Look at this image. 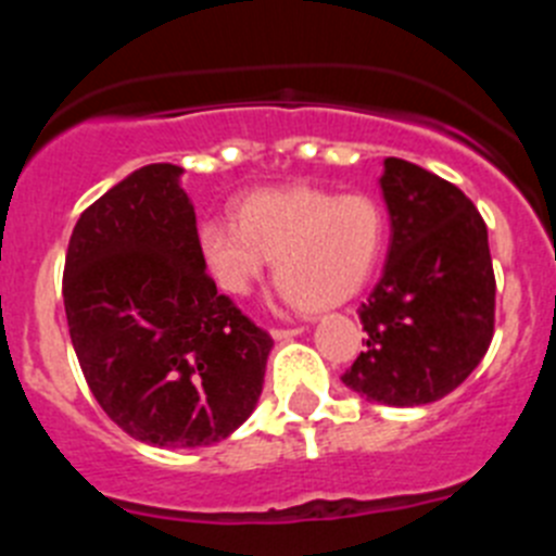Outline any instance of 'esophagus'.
<instances>
[{
  "label": "esophagus",
  "instance_id": "esophagus-1",
  "mask_svg": "<svg viewBox=\"0 0 556 556\" xmlns=\"http://www.w3.org/2000/svg\"><path fill=\"white\" fill-rule=\"evenodd\" d=\"M273 339H278V342H287V339H294V337H301L303 328H273Z\"/></svg>",
  "mask_w": 556,
  "mask_h": 556
}]
</instances>
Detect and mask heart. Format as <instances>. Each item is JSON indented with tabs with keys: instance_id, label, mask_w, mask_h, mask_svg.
I'll list each match as a JSON object with an SVG mask.
<instances>
[{
	"instance_id": "heart-1",
	"label": "heart",
	"mask_w": 556,
	"mask_h": 556,
	"mask_svg": "<svg viewBox=\"0 0 556 556\" xmlns=\"http://www.w3.org/2000/svg\"><path fill=\"white\" fill-rule=\"evenodd\" d=\"M198 239L205 267L228 294H248L275 258L283 298L303 312H326L367 283L384 244V217L365 194L289 186L253 191L236 205V223L211 219Z\"/></svg>"
}]
</instances>
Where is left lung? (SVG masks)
<instances>
[{"label": "left lung", "mask_w": 556, "mask_h": 556, "mask_svg": "<svg viewBox=\"0 0 556 556\" xmlns=\"http://www.w3.org/2000/svg\"><path fill=\"white\" fill-rule=\"evenodd\" d=\"M390 250L358 320L365 351L342 381L384 406L434 404L476 370L493 339L488 225L454 184L401 159L378 178Z\"/></svg>", "instance_id": "obj_1"}]
</instances>
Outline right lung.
I'll list each match as a JSON object with an SVG mask.
<instances>
[{
    "label": "right lung",
    "instance_id": "1",
    "mask_svg": "<svg viewBox=\"0 0 556 556\" xmlns=\"http://www.w3.org/2000/svg\"><path fill=\"white\" fill-rule=\"evenodd\" d=\"M184 169L130 172L77 219L63 306L77 362L122 431L198 448L253 415L273 337L205 273Z\"/></svg>",
    "mask_w": 556,
    "mask_h": 556
}]
</instances>
